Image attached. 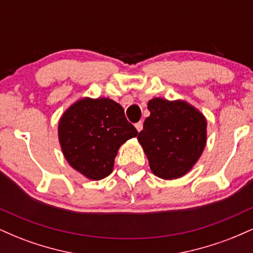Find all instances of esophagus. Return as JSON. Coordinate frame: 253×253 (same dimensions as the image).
<instances>
[{
	"label": "esophagus",
	"mask_w": 253,
	"mask_h": 253,
	"mask_svg": "<svg viewBox=\"0 0 253 253\" xmlns=\"http://www.w3.org/2000/svg\"><path fill=\"white\" fill-rule=\"evenodd\" d=\"M135 128H136V130H138V132H140L141 129H143V121H139V123H136L135 125Z\"/></svg>",
	"instance_id": "34e87169"
}]
</instances>
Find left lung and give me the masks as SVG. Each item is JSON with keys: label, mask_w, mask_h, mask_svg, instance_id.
<instances>
[{"label": "left lung", "mask_w": 253, "mask_h": 253, "mask_svg": "<svg viewBox=\"0 0 253 253\" xmlns=\"http://www.w3.org/2000/svg\"><path fill=\"white\" fill-rule=\"evenodd\" d=\"M138 140L156 176L178 178L189 171L202 155L207 140V121L184 101L152 98Z\"/></svg>", "instance_id": "8db88e82"}]
</instances>
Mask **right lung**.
Wrapping results in <instances>:
<instances>
[{
    "label": "right lung",
    "mask_w": 253,
    "mask_h": 253,
    "mask_svg": "<svg viewBox=\"0 0 253 253\" xmlns=\"http://www.w3.org/2000/svg\"><path fill=\"white\" fill-rule=\"evenodd\" d=\"M138 130L110 98H82L60 118L58 135L69 164L90 179L110 175L119 147Z\"/></svg>",
    "instance_id": "right-lung-1"
}]
</instances>
